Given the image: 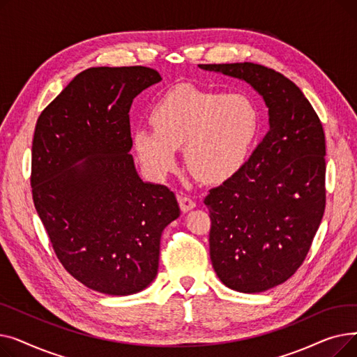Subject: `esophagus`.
<instances>
[{"mask_svg":"<svg viewBox=\"0 0 357 357\" xmlns=\"http://www.w3.org/2000/svg\"><path fill=\"white\" fill-rule=\"evenodd\" d=\"M178 201H179V207L183 213H188L190 210L197 207L195 201L191 199L190 197H186V195H178Z\"/></svg>","mask_w":357,"mask_h":357,"instance_id":"esophagus-1","label":"esophagus"}]
</instances>
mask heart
Masks as SVG:
<instances>
[{
    "label": "heart",
    "mask_w": 357,
    "mask_h": 357,
    "mask_svg": "<svg viewBox=\"0 0 357 357\" xmlns=\"http://www.w3.org/2000/svg\"><path fill=\"white\" fill-rule=\"evenodd\" d=\"M155 130L133 131L136 153L153 178L176 166L183 146L185 163L202 182L218 183L245 165L259 130L256 104L243 93H221L179 86L158 101L150 112Z\"/></svg>",
    "instance_id": "heart-1"
}]
</instances>
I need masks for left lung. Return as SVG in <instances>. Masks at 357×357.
<instances>
[{"label":"left lung","instance_id":"8db88e82","mask_svg":"<svg viewBox=\"0 0 357 357\" xmlns=\"http://www.w3.org/2000/svg\"><path fill=\"white\" fill-rule=\"evenodd\" d=\"M248 82L268 107L269 130L250 159L204 199L210 257L227 288L256 294L303 265L326 207V137L303 91L266 66L199 65Z\"/></svg>","mask_w":357,"mask_h":357}]
</instances>
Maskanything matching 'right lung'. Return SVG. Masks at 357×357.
Returning a JSON list of instances; mask_svg holds the SVG:
<instances>
[{"label":"right lung","instance_id":"obj_1","mask_svg":"<svg viewBox=\"0 0 357 357\" xmlns=\"http://www.w3.org/2000/svg\"><path fill=\"white\" fill-rule=\"evenodd\" d=\"M160 81L144 66L89 68L36 124V211L63 268L101 294L124 296L152 284L162 233L181 214L175 194L144 182L130 155L131 102Z\"/></svg>","mask_w":357,"mask_h":357}]
</instances>
